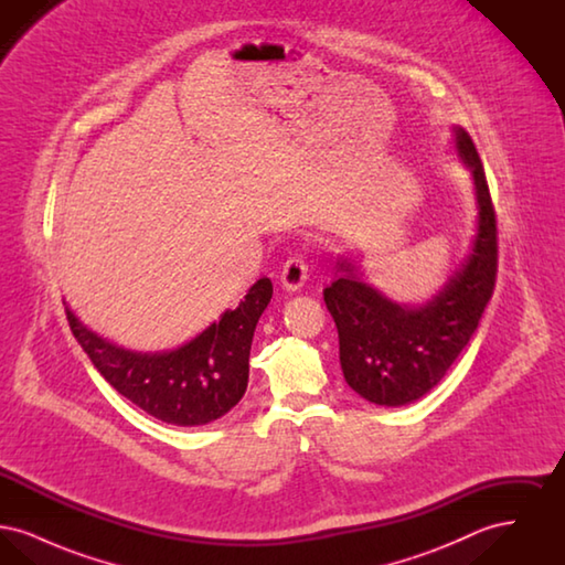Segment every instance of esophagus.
<instances>
[{
    "label": "esophagus",
    "mask_w": 565,
    "mask_h": 565,
    "mask_svg": "<svg viewBox=\"0 0 565 565\" xmlns=\"http://www.w3.org/2000/svg\"><path fill=\"white\" fill-rule=\"evenodd\" d=\"M307 273H309V267H307V260L302 258V254L290 256V258L286 260V265H284V270H281V284H284V288H288V290H300L302 284L307 281Z\"/></svg>",
    "instance_id": "1"
}]
</instances>
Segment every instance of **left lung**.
I'll use <instances>...</instances> for the list:
<instances>
[{
  "label": "left lung",
  "mask_w": 565,
  "mask_h": 565,
  "mask_svg": "<svg viewBox=\"0 0 565 565\" xmlns=\"http://www.w3.org/2000/svg\"><path fill=\"white\" fill-rule=\"evenodd\" d=\"M459 157L475 178L479 228L470 256L447 286L419 309H408L358 281L350 263L323 300L339 330V358L345 381L375 404L401 406L428 394L475 334L495 288L498 228L483 162L463 129H456Z\"/></svg>",
  "instance_id": "obj_1"
}]
</instances>
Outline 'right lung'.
Returning <instances> with one entry per match:
<instances>
[{
    "label": "right lung",
    "mask_w": 565,
    "mask_h": 565,
    "mask_svg": "<svg viewBox=\"0 0 565 565\" xmlns=\"http://www.w3.org/2000/svg\"><path fill=\"white\" fill-rule=\"evenodd\" d=\"M270 296L269 277L258 279L237 309L224 311L196 339L164 353L116 348L82 326L70 309L65 313L82 350L116 392L167 424L203 426L242 401L254 330Z\"/></svg>",
    "instance_id": "right-lung-1"
}]
</instances>
